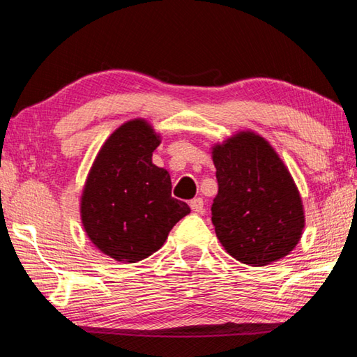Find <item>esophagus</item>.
<instances>
[{
  "instance_id": "obj_1",
  "label": "esophagus",
  "mask_w": 357,
  "mask_h": 357,
  "mask_svg": "<svg viewBox=\"0 0 357 357\" xmlns=\"http://www.w3.org/2000/svg\"><path fill=\"white\" fill-rule=\"evenodd\" d=\"M190 207L192 211H196V213H202L204 211V199L202 197H196L192 199L190 202Z\"/></svg>"
}]
</instances>
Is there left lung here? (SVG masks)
<instances>
[{
    "label": "left lung",
    "instance_id": "8db88e82",
    "mask_svg": "<svg viewBox=\"0 0 357 357\" xmlns=\"http://www.w3.org/2000/svg\"><path fill=\"white\" fill-rule=\"evenodd\" d=\"M218 195L211 222L224 249L251 266L285 257L304 229L299 192L282 160L251 131L213 149Z\"/></svg>",
    "mask_w": 357,
    "mask_h": 357
}]
</instances>
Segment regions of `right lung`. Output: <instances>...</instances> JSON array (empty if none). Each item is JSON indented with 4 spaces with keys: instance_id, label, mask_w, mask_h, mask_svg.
I'll return each mask as SVG.
<instances>
[{
    "instance_id": "add662e5",
    "label": "right lung",
    "mask_w": 357,
    "mask_h": 357,
    "mask_svg": "<svg viewBox=\"0 0 357 357\" xmlns=\"http://www.w3.org/2000/svg\"><path fill=\"white\" fill-rule=\"evenodd\" d=\"M160 137L147 122L130 121L103 144L81 197V220L100 251L135 264L165 245L167 234L190 213L171 196L167 171L152 162Z\"/></svg>"
}]
</instances>
